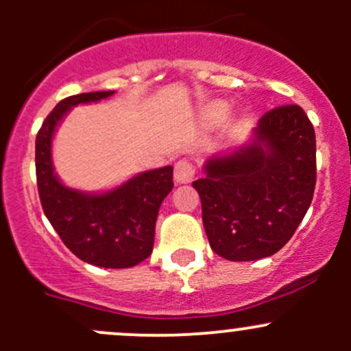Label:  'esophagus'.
<instances>
[{"instance_id":"1","label":"esophagus","mask_w":351,"mask_h":351,"mask_svg":"<svg viewBox=\"0 0 351 351\" xmlns=\"http://www.w3.org/2000/svg\"><path fill=\"white\" fill-rule=\"evenodd\" d=\"M195 166L189 159H180L175 165V182L176 183H190L195 178Z\"/></svg>"}]
</instances>
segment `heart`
<instances>
[{
	"mask_svg": "<svg viewBox=\"0 0 351 351\" xmlns=\"http://www.w3.org/2000/svg\"><path fill=\"white\" fill-rule=\"evenodd\" d=\"M222 112H224V108H222V105H215V107L210 108V115H212V117H219Z\"/></svg>",
	"mask_w": 351,
	"mask_h": 351,
	"instance_id": "1",
	"label": "heart"
}]
</instances>
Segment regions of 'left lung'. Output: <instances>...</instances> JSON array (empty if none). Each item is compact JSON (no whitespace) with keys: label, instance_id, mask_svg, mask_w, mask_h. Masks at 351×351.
I'll return each instance as SVG.
<instances>
[{"label":"left lung","instance_id":"obj_1","mask_svg":"<svg viewBox=\"0 0 351 351\" xmlns=\"http://www.w3.org/2000/svg\"><path fill=\"white\" fill-rule=\"evenodd\" d=\"M316 186V134L299 105L271 108L253 143L205 162L193 182L210 247L229 261L277 253L302 222Z\"/></svg>","mask_w":351,"mask_h":351}]
</instances>
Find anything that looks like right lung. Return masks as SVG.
Wrapping results in <instances>:
<instances>
[{
	"label": "right lung",
	"mask_w": 351,
	"mask_h": 351,
	"mask_svg": "<svg viewBox=\"0 0 351 351\" xmlns=\"http://www.w3.org/2000/svg\"><path fill=\"white\" fill-rule=\"evenodd\" d=\"M110 95L113 91L73 95L56 105L37 132L35 173L44 214L62 243L90 265L130 268L153 251L159 205L173 189L171 166L141 173L112 192L90 195L66 189L51 161L52 136L67 110Z\"/></svg>",
	"instance_id": "obj_1"
}]
</instances>
